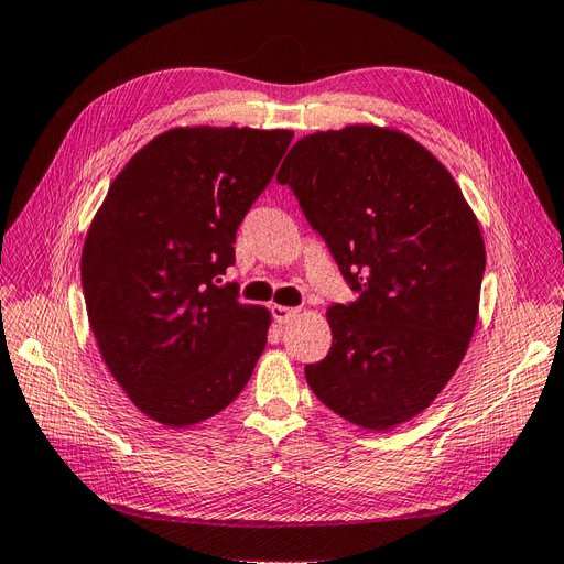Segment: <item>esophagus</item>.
<instances>
[{
	"label": "esophagus",
	"mask_w": 564,
	"mask_h": 564,
	"mask_svg": "<svg viewBox=\"0 0 564 564\" xmlns=\"http://www.w3.org/2000/svg\"><path fill=\"white\" fill-rule=\"evenodd\" d=\"M270 311H272V317H275V323H280V325H286L289 319L299 315V308H292V306H278V303H275V306H272Z\"/></svg>",
	"instance_id": "34e87169"
}]
</instances>
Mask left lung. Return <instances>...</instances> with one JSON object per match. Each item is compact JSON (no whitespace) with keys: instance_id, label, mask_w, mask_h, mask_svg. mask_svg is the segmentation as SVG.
Instances as JSON below:
<instances>
[{"instance_id":"obj_1","label":"left lung","mask_w":564,"mask_h":564,"mask_svg":"<svg viewBox=\"0 0 564 564\" xmlns=\"http://www.w3.org/2000/svg\"><path fill=\"white\" fill-rule=\"evenodd\" d=\"M351 289L327 308L332 348L306 365L339 417L389 432L427 410L467 354L486 265L475 210L413 137L379 126L313 132L278 173Z\"/></svg>"}]
</instances>
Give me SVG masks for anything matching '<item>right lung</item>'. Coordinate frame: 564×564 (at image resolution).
I'll return each mask as SVG.
<instances>
[{"mask_svg": "<svg viewBox=\"0 0 564 564\" xmlns=\"http://www.w3.org/2000/svg\"><path fill=\"white\" fill-rule=\"evenodd\" d=\"M292 137L165 130L123 165L89 223L80 258L89 329L120 389L163 427L218 415L263 354L270 311L239 303L220 278Z\"/></svg>", "mask_w": 564, "mask_h": 564, "instance_id": "add662e5", "label": "right lung"}]
</instances>
